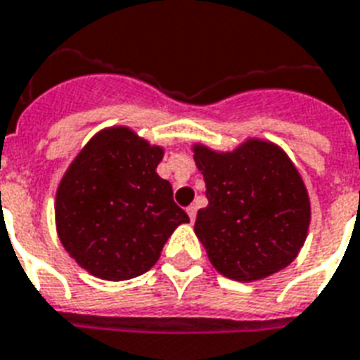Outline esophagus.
I'll return each mask as SVG.
<instances>
[{
    "label": "esophagus",
    "instance_id": "esophagus-1",
    "mask_svg": "<svg viewBox=\"0 0 360 360\" xmlns=\"http://www.w3.org/2000/svg\"><path fill=\"white\" fill-rule=\"evenodd\" d=\"M187 214H188V217H191V221H194L196 219V206H188L187 207Z\"/></svg>",
    "mask_w": 360,
    "mask_h": 360
}]
</instances>
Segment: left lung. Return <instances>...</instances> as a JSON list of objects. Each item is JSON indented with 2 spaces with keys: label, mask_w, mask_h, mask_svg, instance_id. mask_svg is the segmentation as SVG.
<instances>
[{
  "label": "left lung",
  "mask_w": 360,
  "mask_h": 360,
  "mask_svg": "<svg viewBox=\"0 0 360 360\" xmlns=\"http://www.w3.org/2000/svg\"><path fill=\"white\" fill-rule=\"evenodd\" d=\"M207 206L194 233L221 275L254 282L294 262L307 238L311 202L297 167L281 146L248 139L231 153L194 145Z\"/></svg>",
  "instance_id": "1"
}]
</instances>
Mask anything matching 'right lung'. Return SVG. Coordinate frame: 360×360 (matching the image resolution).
I'll use <instances>...</instances> for the list:
<instances>
[{
	"instance_id": "add662e5",
	"label": "right lung",
	"mask_w": 360,
	"mask_h": 360,
	"mask_svg": "<svg viewBox=\"0 0 360 360\" xmlns=\"http://www.w3.org/2000/svg\"><path fill=\"white\" fill-rule=\"evenodd\" d=\"M162 146L129 127H106L72 160L55 198L57 234L79 267L103 281H129L158 262L188 215L156 167Z\"/></svg>"
}]
</instances>
